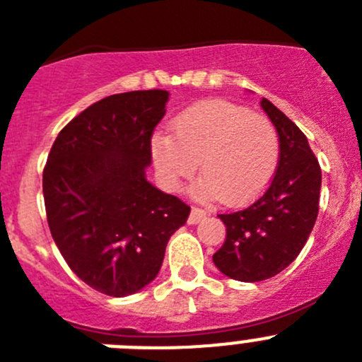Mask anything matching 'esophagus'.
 <instances>
[{
	"instance_id": "34e87169",
	"label": "esophagus",
	"mask_w": 362,
	"mask_h": 362,
	"mask_svg": "<svg viewBox=\"0 0 362 362\" xmlns=\"http://www.w3.org/2000/svg\"><path fill=\"white\" fill-rule=\"evenodd\" d=\"M204 217H206V212H204L203 209H196V206H194L190 216H188V225H197V223H201Z\"/></svg>"
}]
</instances>
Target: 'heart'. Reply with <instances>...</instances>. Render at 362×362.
<instances>
[{"label": "heart", "mask_w": 362, "mask_h": 362, "mask_svg": "<svg viewBox=\"0 0 362 362\" xmlns=\"http://www.w3.org/2000/svg\"><path fill=\"white\" fill-rule=\"evenodd\" d=\"M152 159L163 187L175 190L197 168L199 199L243 204L257 197L274 177L279 137L270 119L225 99L192 105L172 121V136L152 139Z\"/></svg>", "instance_id": "heart-1"}]
</instances>
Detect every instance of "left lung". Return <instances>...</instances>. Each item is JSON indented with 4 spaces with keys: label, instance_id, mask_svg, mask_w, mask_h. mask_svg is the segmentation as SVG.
<instances>
[{
    "label": "left lung",
    "instance_id": "obj_1",
    "mask_svg": "<svg viewBox=\"0 0 362 362\" xmlns=\"http://www.w3.org/2000/svg\"><path fill=\"white\" fill-rule=\"evenodd\" d=\"M261 107L279 136L276 175L254 203L219 214L226 239L212 257L225 276L245 283L270 279L293 263L315 225L321 194V166L305 134L268 99Z\"/></svg>",
    "mask_w": 362,
    "mask_h": 362
}]
</instances>
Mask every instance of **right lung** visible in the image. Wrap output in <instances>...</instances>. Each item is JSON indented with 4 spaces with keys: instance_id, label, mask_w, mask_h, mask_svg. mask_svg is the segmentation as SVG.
Segmentation results:
<instances>
[{
    "instance_id": "obj_1",
    "label": "right lung",
    "mask_w": 362,
    "mask_h": 362,
    "mask_svg": "<svg viewBox=\"0 0 362 362\" xmlns=\"http://www.w3.org/2000/svg\"><path fill=\"white\" fill-rule=\"evenodd\" d=\"M166 90L114 94L74 117L43 170L47 221L70 270L90 288L124 297L156 279L190 206L146 181Z\"/></svg>"
}]
</instances>
